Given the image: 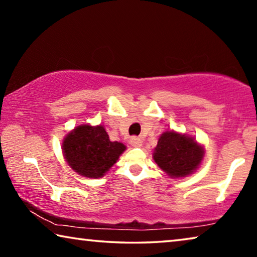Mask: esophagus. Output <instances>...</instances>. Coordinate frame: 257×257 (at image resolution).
<instances>
[{
	"mask_svg": "<svg viewBox=\"0 0 257 257\" xmlns=\"http://www.w3.org/2000/svg\"><path fill=\"white\" fill-rule=\"evenodd\" d=\"M142 143H143V141H142L141 137H133L130 140V144L135 146V148H140V146H142Z\"/></svg>",
	"mask_w": 257,
	"mask_h": 257,
	"instance_id": "1",
	"label": "esophagus"
}]
</instances>
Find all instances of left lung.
Masks as SVG:
<instances>
[{
  "label": "left lung",
  "instance_id": "1",
  "mask_svg": "<svg viewBox=\"0 0 257 257\" xmlns=\"http://www.w3.org/2000/svg\"><path fill=\"white\" fill-rule=\"evenodd\" d=\"M152 156L159 168L170 178H183L199 168L205 157V149L194 137L167 130L159 137Z\"/></svg>",
  "mask_w": 257,
  "mask_h": 257
}]
</instances>
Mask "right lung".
<instances>
[{
    "instance_id": "obj_1",
    "label": "right lung",
    "mask_w": 257,
    "mask_h": 257,
    "mask_svg": "<svg viewBox=\"0 0 257 257\" xmlns=\"http://www.w3.org/2000/svg\"><path fill=\"white\" fill-rule=\"evenodd\" d=\"M120 142L109 141L104 125L80 124L64 137L62 151L66 164L80 176L100 178L125 151Z\"/></svg>"
}]
</instances>
